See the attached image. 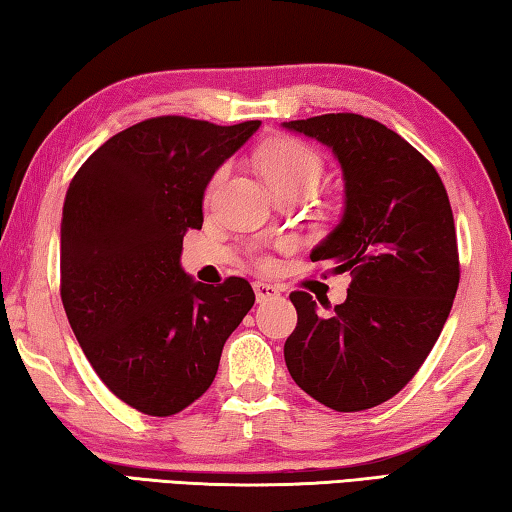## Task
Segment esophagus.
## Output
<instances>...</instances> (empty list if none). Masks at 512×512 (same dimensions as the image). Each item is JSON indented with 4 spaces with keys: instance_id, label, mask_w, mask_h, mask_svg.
I'll return each mask as SVG.
<instances>
[{
    "instance_id": "esophagus-1",
    "label": "esophagus",
    "mask_w": 512,
    "mask_h": 512,
    "mask_svg": "<svg viewBox=\"0 0 512 512\" xmlns=\"http://www.w3.org/2000/svg\"><path fill=\"white\" fill-rule=\"evenodd\" d=\"M253 289H255V296H257V302H262V300H268V298H275V296H280V289L275 287V284H268V282H255L253 284Z\"/></svg>"
}]
</instances>
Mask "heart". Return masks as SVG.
<instances>
[{"instance_id":"b5f03b06","label":"heart","mask_w":512,"mask_h":512,"mask_svg":"<svg viewBox=\"0 0 512 512\" xmlns=\"http://www.w3.org/2000/svg\"><path fill=\"white\" fill-rule=\"evenodd\" d=\"M259 169H262L266 183L271 185L275 192L291 187H305L314 189L318 185L320 176H323V160L320 155L311 149L309 144L300 140H273L268 142L257 155ZM225 167L214 173V178L207 185V198H212L216 187L223 183ZM257 262L266 266L268 259L259 255Z\"/></svg>"}]
</instances>
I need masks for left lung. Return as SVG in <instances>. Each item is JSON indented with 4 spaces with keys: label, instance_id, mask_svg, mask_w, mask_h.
<instances>
[{
    "label": "left lung",
    "instance_id": "1",
    "mask_svg": "<svg viewBox=\"0 0 512 512\" xmlns=\"http://www.w3.org/2000/svg\"><path fill=\"white\" fill-rule=\"evenodd\" d=\"M284 126L339 158L345 212L311 262L352 277L341 305L320 300L329 314L307 291L291 293L298 325L284 361L320 404L366 411L409 384L452 311L461 280L452 205L433 164L375 119L329 112Z\"/></svg>",
    "mask_w": 512,
    "mask_h": 512
}]
</instances>
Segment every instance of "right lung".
<instances>
[{"mask_svg":"<svg viewBox=\"0 0 512 512\" xmlns=\"http://www.w3.org/2000/svg\"><path fill=\"white\" fill-rule=\"evenodd\" d=\"M259 121L164 115L110 137L69 183L60 298L99 379L140 413L176 415L212 386L228 336L255 305L244 277L207 287L180 268L203 192Z\"/></svg>","mask_w":512,"mask_h":512,"instance_id":"obj_1","label":"right lung"}]
</instances>
